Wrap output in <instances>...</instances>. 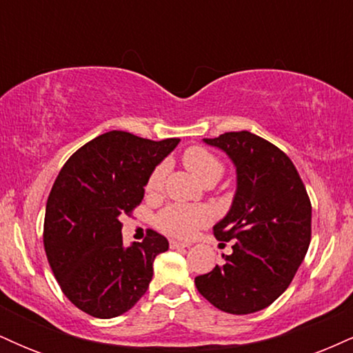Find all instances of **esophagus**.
Masks as SVG:
<instances>
[{"mask_svg": "<svg viewBox=\"0 0 353 353\" xmlns=\"http://www.w3.org/2000/svg\"><path fill=\"white\" fill-rule=\"evenodd\" d=\"M169 245H171V249H185V247H189L190 244H188V242H181V241H171L169 242Z\"/></svg>", "mask_w": 353, "mask_h": 353, "instance_id": "1", "label": "esophagus"}]
</instances>
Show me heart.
I'll list each match as a JSON object with an SVG mask.
<instances>
[{
  "label": "heart",
  "instance_id": "obj_1",
  "mask_svg": "<svg viewBox=\"0 0 353 353\" xmlns=\"http://www.w3.org/2000/svg\"><path fill=\"white\" fill-rule=\"evenodd\" d=\"M182 163L205 185L216 184L225 171V165L221 157L202 145H190L185 149L182 154ZM168 171V163H161L154 168L145 182V190L149 194H157L163 190ZM210 219H212V214L204 205L171 204L157 214L156 225L163 232L176 239H190L196 236L201 228L208 225Z\"/></svg>",
  "mask_w": 353,
  "mask_h": 353
}]
</instances>
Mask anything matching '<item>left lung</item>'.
<instances>
[{"mask_svg":"<svg viewBox=\"0 0 353 353\" xmlns=\"http://www.w3.org/2000/svg\"><path fill=\"white\" fill-rule=\"evenodd\" d=\"M204 143L232 159L237 190L228 216L214 225L217 241H232V254H222L224 262L194 282L219 310L252 314L285 292L309 250V194L290 157L252 132H224Z\"/></svg>","mask_w":353,"mask_h":353,"instance_id":"1","label":"left lung"}]
</instances>
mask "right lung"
Masks as SVG:
<instances>
[{
  "label": "right lung",
  "instance_id": "add662e5",
  "mask_svg": "<svg viewBox=\"0 0 353 353\" xmlns=\"http://www.w3.org/2000/svg\"><path fill=\"white\" fill-rule=\"evenodd\" d=\"M179 139L151 141L125 131L104 132L63 165L48 197L43 242L61 290L79 310L112 319L136 305L152 279V262L169 249L149 230L123 244L119 219L131 216L144 185Z\"/></svg>",
  "mask_w": 353,
  "mask_h": 353
}]
</instances>
